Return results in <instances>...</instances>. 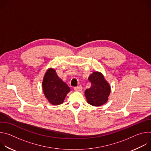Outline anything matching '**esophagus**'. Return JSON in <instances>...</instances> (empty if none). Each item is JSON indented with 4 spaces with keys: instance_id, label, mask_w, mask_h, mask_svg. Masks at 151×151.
I'll return each instance as SVG.
<instances>
[{
    "instance_id": "1",
    "label": "esophagus",
    "mask_w": 151,
    "mask_h": 151,
    "mask_svg": "<svg viewBox=\"0 0 151 151\" xmlns=\"http://www.w3.org/2000/svg\"><path fill=\"white\" fill-rule=\"evenodd\" d=\"M74 90L76 91H81L82 90V86H78V87H76L74 88Z\"/></svg>"
}]
</instances>
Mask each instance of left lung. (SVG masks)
Masks as SVG:
<instances>
[{
    "label": "left lung",
    "instance_id": "obj_1",
    "mask_svg": "<svg viewBox=\"0 0 151 151\" xmlns=\"http://www.w3.org/2000/svg\"><path fill=\"white\" fill-rule=\"evenodd\" d=\"M91 86L85 91L87 102L93 106H100L108 100L111 93V87L102 73L93 72L88 77Z\"/></svg>",
    "mask_w": 151,
    "mask_h": 151
}]
</instances>
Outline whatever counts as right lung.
Here are the masks:
<instances>
[{"mask_svg":"<svg viewBox=\"0 0 151 151\" xmlns=\"http://www.w3.org/2000/svg\"><path fill=\"white\" fill-rule=\"evenodd\" d=\"M42 88L45 97L53 105L63 103L67 94L70 91L68 85L58 76L55 70L51 68L48 69L45 74Z\"/></svg>","mask_w":151,"mask_h":151,"instance_id":"right-lung-1","label":"right lung"}]
</instances>
